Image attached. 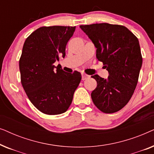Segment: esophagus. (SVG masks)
<instances>
[{"instance_id":"esophagus-1","label":"esophagus","mask_w":154,"mask_h":154,"mask_svg":"<svg viewBox=\"0 0 154 154\" xmlns=\"http://www.w3.org/2000/svg\"><path fill=\"white\" fill-rule=\"evenodd\" d=\"M88 78H89V75H88L86 74H82V80H83V81H84V80H85V79H87Z\"/></svg>"}]
</instances>
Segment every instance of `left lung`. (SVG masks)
Segmentation results:
<instances>
[{
  "label": "left lung",
  "mask_w": 154,
  "mask_h": 154,
  "mask_svg": "<svg viewBox=\"0 0 154 154\" xmlns=\"http://www.w3.org/2000/svg\"><path fill=\"white\" fill-rule=\"evenodd\" d=\"M80 28L94 44L96 57L109 74L106 79L91 76L97 81L92 102L103 113L117 112L128 104L137 84L142 64L138 38L122 25L101 23Z\"/></svg>",
  "instance_id": "8db88e82"
}]
</instances>
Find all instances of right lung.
Listing matches in <instances>:
<instances>
[{
  "label": "right lung",
  "instance_id": "right-lung-1",
  "mask_svg": "<svg viewBox=\"0 0 154 154\" xmlns=\"http://www.w3.org/2000/svg\"><path fill=\"white\" fill-rule=\"evenodd\" d=\"M75 26H42L27 38L20 66L21 83L35 108L48 115L67 111L81 80L79 71L66 73L53 64L65 57L66 46Z\"/></svg>",
  "mask_w": 154,
  "mask_h": 154
}]
</instances>
